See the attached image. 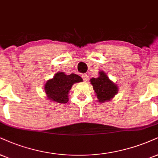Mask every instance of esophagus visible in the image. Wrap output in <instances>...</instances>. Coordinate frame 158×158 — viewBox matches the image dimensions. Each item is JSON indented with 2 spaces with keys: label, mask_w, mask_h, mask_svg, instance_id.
<instances>
[{
  "label": "esophagus",
  "mask_w": 158,
  "mask_h": 158,
  "mask_svg": "<svg viewBox=\"0 0 158 158\" xmlns=\"http://www.w3.org/2000/svg\"><path fill=\"white\" fill-rule=\"evenodd\" d=\"M81 77H82V79H83V80H84L85 81H87L88 80V79H89V77H88V75H87V74H82V76H81Z\"/></svg>",
  "instance_id": "34e87169"
}]
</instances>
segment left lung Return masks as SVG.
Wrapping results in <instances>:
<instances>
[{
    "instance_id": "8db88e82",
    "label": "left lung",
    "mask_w": 158,
    "mask_h": 158,
    "mask_svg": "<svg viewBox=\"0 0 158 158\" xmlns=\"http://www.w3.org/2000/svg\"><path fill=\"white\" fill-rule=\"evenodd\" d=\"M90 82L99 102L110 101L116 95L118 90L117 85L110 81L103 71L99 72V77L96 79L92 78Z\"/></svg>"
}]
</instances>
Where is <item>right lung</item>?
<instances>
[{"mask_svg":"<svg viewBox=\"0 0 158 158\" xmlns=\"http://www.w3.org/2000/svg\"><path fill=\"white\" fill-rule=\"evenodd\" d=\"M79 81H82V79L77 74L65 75L63 72H59L55 74L53 79H49L46 82L45 85V94L51 101L65 104L68 101V92L72 85Z\"/></svg>","mask_w":158,"mask_h":158,"instance_id":"obj_1","label":"right lung"}]
</instances>
